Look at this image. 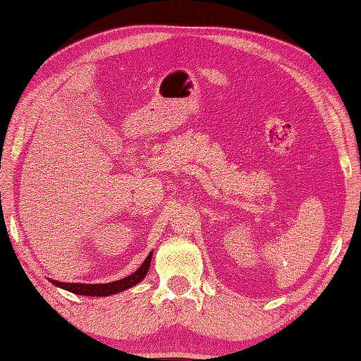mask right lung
<instances>
[{"instance_id":"add662e5","label":"right lung","mask_w":361,"mask_h":361,"mask_svg":"<svg viewBox=\"0 0 361 361\" xmlns=\"http://www.w3.org/2000/svg\"><path fill=\"white\" fill-rule=\"evenodd\" d=\"M152 255H153V251H150V255L145 257L142 265L137 268L135 273L127 276V278H122V279L114 281V282L79 283V282H60V281H54V279H49V281L56 287L68 290V291H71V293H75V295H82V296H111V295L119 293V291H124L130 287L136 286V283H140L145 278V274H147L149 268H150Z\"/></svg>"}]
</instances>
